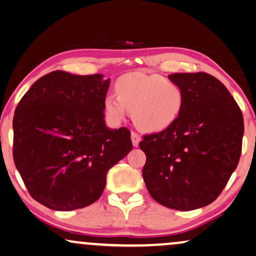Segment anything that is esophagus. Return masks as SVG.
<instances>
[{
  "label": "esophagus",
  "instance_id": "34e87169",
  "mask_svg": "<svg viewBox=\"0 0 256 256\" xmlns=\"http://www.w3.org/2000/svg\"><path fill=\"white\" fill-rule=\"evenodd\" d=\"M131 140H132V145H134V148H137V146L139 145V142H140V136H139L138 134H136V132H132Z\"/></svg>",
  "mask_w": 256,
  "mask_h": 256
}]
</instances>
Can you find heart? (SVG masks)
Wrapping results in <instances>:
<instances>
[{
    "label": "heart",
    "instance_id": "heart-1",
    "mask_svg": "<svg viewBox=\"0 0 256 256\" xmlns=\"http://www.w3.org/2000/svg\"><path fill=\"white\" fill-rule=\"evenodd\" d=\"M116 94L104 98L108 118L119 122L132 111L134 122L145 132L164 131L174 124L182 114L185 97L182 88L160 74H128L116 83Z\"/></svg>",
    "mask_w": 256,
    "mask_h": 256
}]
</instances>
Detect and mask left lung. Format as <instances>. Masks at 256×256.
Instances as JSON below:
<instances>
[{
    "mask_svg": "<svg viewBox=\"0 0 256 256\" xmlns=\"http://www.w3.org/2000/svg\"><path fill=\"white\" fill-rule=\"evenodd\" d=\"M185 104L174 124L144 136L142 178L160 205L192 210L219 196L239 162L244 118L227 88L206 72L172 74Z\"/></svg>",
    "mask_w": 256,
    "mask_h": 256,
    "instance_id": "obj_1",
    "label": "left lung"
}]
</instances>
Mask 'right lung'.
Masks as SVG:
<instances>
[{"instance_id": "1", "label": "right lung", "mask_w": 256, "mask_h": 256, "mask_svg": "<svg viewBox=\"0 0 256 256\" xmlns=\"http://www.w3.org/2000/svg\"><path fill=\"white\" fill-rule=\"evenodd\" d=\"M103 77L52 71L17 105L14 162L30 196L48 208L72 210L94 204L108 170L132 150L128 128L105 124L110 78Z\"/></svg>"}]
</instances>
